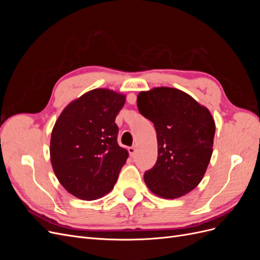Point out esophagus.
<instances>
[{"label": "esophagus", "instance_id": "obj_1", "mask_svg": "<svg viewBox=\"0 0 260 260\" xmlns=\"http://www.w3.org/2000/svg\"><path fill=\"white\" fill-rule=\"evenodd\" d=\"M128 152L130 154V156H135L136 152H137V147L136 146H131L128 148Z\"/></svg>", "mask_w": 260, "mask_h": 260}]
</instances>
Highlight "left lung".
Returning a JSON list of instances; mask_svg holds the SVG:
<instances>
[{
    "mask_svg": "<svg viewBox=\"0 0 260 260\" xmlns=\"http://www.w3.org/2000/svg\"><path fill=\"white\" fill-rule=\"evenodd\" d=\"M138 108L154 123L158 156L144 181L154 194L177 199L198 186L205 175L216 131L206 107L174 88L140 92Z\"/></svg>",
    "mask_w": 260,
    "mask_h": 260,
    "instance_id": "left-lung-1",
    "label": "left lung"
}]
</instances>
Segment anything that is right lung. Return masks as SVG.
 Returning <instances> with one entry per match:
<instances>
[{"label":"right lung","instance_id":"right-lung-1","mask_svg":"<svg viewBox=\"0 0 260 260\" xmlns=\"http://www.w3.org/2000/svg\"><path fill=\"white\" fill-rule=\"evenodd\" d=\"M124 96L95 89L70 103L55 123L51 161L60 184L76 198L92 201L114 187L128 152L117 142L116 116Z\"/></svg>","mask_w":260,"mask_h":260}]
</instances>
